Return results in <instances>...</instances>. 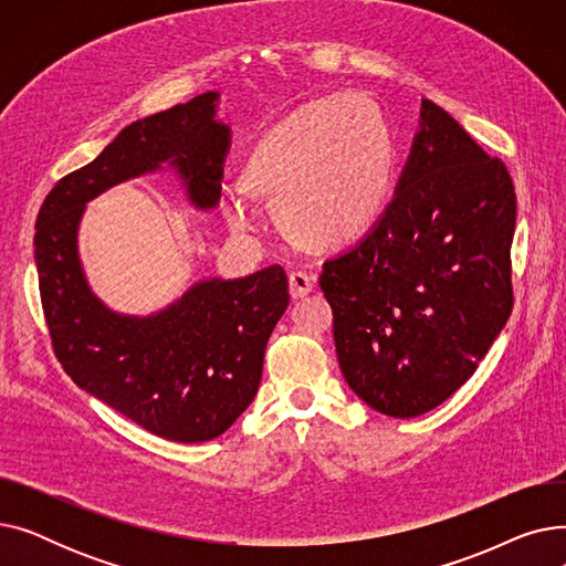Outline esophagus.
Returning <instances> with one entry per match:
<instances>
[{"instance_id":"esophagus-1","label":"esophagus","mask_w":566,"mask_h":566,"mask_svg":"<svg viewBox=\"0 0 566 566\" xmlns=\"http://www.w3.org/2000/svg\"><path fill=\"white\" fill-rule=\"evenodd\" d=\"M312 289H314V277L312 275H307L303 271H293L289 275V293H291L293 301L305 298V295L312 293Z\"/></svg>"}]
</instances>
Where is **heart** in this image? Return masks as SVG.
I'll use <instances>...</instances> for the list:
<instances>
[{
	"instance_id": "obj_1",
	"label": "heart",
	"mask_w": 566,
	"mask_h": 566,
	"mask_svg": "<svg viewBox=\"0 0 566 566\" xmlns=\"http://www.w3.org/2000/svg\"><path fill=\"white\" fill-rule=\"evenodd\" d=\"M395 135L367 96L310 101L268 130L245 163L243 184H222L220 211L235 233H254V197L273 206L295 241L339 248L367 233L390 201Z\"/></svg>"
}]
</instances>
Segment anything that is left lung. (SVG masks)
<instances>
[{"label": "left lung", "instance_id": "obj_1", "mask_svg": "<svg viewBox=\"0 0 566 566\" xmlns=\"http://www.w3.org/2000/svg\"><path fill=\"white\" fill-rule=\"evenodd\" d=\"M514 224L507 167L422 98L392 201L318 280L342 374L367 406L418 418L474 374L512 314Z\"/></svg>", "mask_w": 566, "mask_h": 566}]
</instances>
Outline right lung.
Instances as JSON below:
<instances>
[{
    "label": "right lung",
    "mask_w": 566,
    "mask_h": 566,
    "mask_svg": "<svg viewBox=\"0 0 566 566\" xmlns=\"http://www.w3.org/2000/svg\"><path fill=\"white\" fill-rule=\"evenodd\" d=\"M206 92L133 122L86 167L64 176L36 218V271L52 346L77 388L174 442L224 433L256 397L268 337L289 307L282 265L195 282L154 314L109 310L80 259L86 203L105 190L174 169L197 211L220 203L231 128Z\"/></svg>",
    "instance_id": "add662e5"
}]
</instances>
